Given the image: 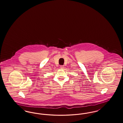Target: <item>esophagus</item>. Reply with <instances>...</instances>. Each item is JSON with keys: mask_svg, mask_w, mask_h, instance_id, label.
Here are the masks:
<instances>
[{"mask_svg": "<svg viewBox=\"0 0 123 123\" xmlns=\"http://www.w3.org/2000/svg\"><path fill=\"white\" fill-rule=\"evenodd\" d=\"M64 66L63 65H61L60 66V68H62V69H63V68H64Z\"/></svg>", "mask_w": 123, "mask_h": 123, "instance_id": "obj_1", "label": "esophagus"}]
</instances>
